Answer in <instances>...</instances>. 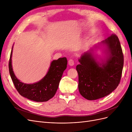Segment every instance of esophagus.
Returning a JSON list of instances; mask_svg holds the SVG:
<instances>
[{"instance_id":"1","label":"esophagus","mask_w":132,"mask_h":132,"mask_svg":"<svg viewBox=\"0 0 132 132\" xmlns=\"http://www.w3.org/2000/svg\"><path fill=\"white\" fill-rule=\"evenodd\" d=\"M69 65L70 66H73L74 65V61L73 59H70L68 61Z\"/></svg>"}]
</instances>
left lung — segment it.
Segmentation results:
<instances>
[{"mask_svg":"<svg viewBox=\"0 0 132 132\" xmlns=\"http://www.w3.org/2000/svg\"><path fill=\"white\" fill-rule=\"evenodd\" d=\"M102 43L106 44L110 53L102 67L96 62L90 52H85L79 59L80 64L76 67L79 93L89 100L109 95L117 88L121 81L124 57L117 36L112 34Z\"/></svg>","mask_w":132,"mask_h":132,"instance_id":"obj_1","label":"left lung"}]
</instances>
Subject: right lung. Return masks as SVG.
I'll return each instance as SVG.
<instances>
[{
    "mask_svg": "<svg viewBox=\"0 0 132 132\" xmlns=\"http://www.w3.org/2000/svg\"><path fill=\"white\" fill-rule=\"evenodd\" d=\"M12 51L9 62V70L11 78L18 93L22 96L36 102H45L52 98L56 93L64 71L67 68V58L54 60L46 75L41 81L33 84H26L20 81L15 77L11 65Z\"/></svg>",
    "mask_w": 132,
    "mask_h": 132,
    "instance_id": "1",
    "label": "right lung"
}]
</instances>
